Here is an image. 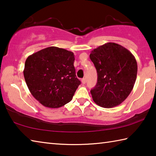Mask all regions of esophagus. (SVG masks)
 I'll return each instance as SVG.
<instances>
[{
    "mask_svg": "<svg viewBox=\"0 0 156 156\" xmlns=\"http://www.w3.org/2000/svg\"><path fill=\"white\" fill-rule=\"evenodd\" d=\"M81 82H82V83H83V84H85V83H86V78H83V79H82Z\"/></svg>",
    "mask_w": 156,
    "mask_h": 156,
    "instance_id": "1",
    "label": "esophagus"
}]
</instances>
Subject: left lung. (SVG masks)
I'll list each match as a JSON object with an SVG mask.
<instances>
[{"label":"left lung","mask_w":156,"mask_h":156,"mask_svg":"<svg viewBox=\"0 0 156 156\" xmlns=\"http://www.w3.org/2000/svg\"><path fill=\"white\" fill-rule=\"evenodd\" d=\"M90 59L98 73L91 90L95 103L104 108L120 105L132 91L138 65L135 57L120 44L107 43L92 50Z\"/></svg>","instance_id":"left-lung-1"}]
</instances>
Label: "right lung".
<instances>
[{
	"label": "right lung",
	"instance_id": "add662e5",
	"mask_svg": "<svg viewBox=\"0 0 156 156\" xmlns=\"http://www.w3.org/2000/svg\"><path fill=\"white\" fill-rule=\"evenodd\" d=\"M73 53L49 47L30 55L23 71L32 96L43 106L58 108L72 100L80 84L73 66Z\"/></svg>",
	"mask_w": 156,
	"mask_h": 156
}]
</instances>
